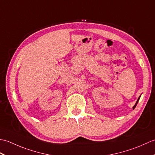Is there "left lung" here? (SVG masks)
<instances>
[{
  "label": "left lung",
  "instance_id": "obj_1",
  "mask_svg": "<svg viewBox=\"0 0 155 155\" xmlns=\"http://www.w3.org/2000/svg\"><path fill=\"white\" fill-rule=\"evenodd\" d=\"M140 96L139 97V98H138V100H137V103H135V104H134V106L133 107V109H134V108H135L136 107V106H137V103H138V102H139V99H140Z\"/></svg>",
  "mask_w": 155,
  "mask_h": 155
}]
</instances>
